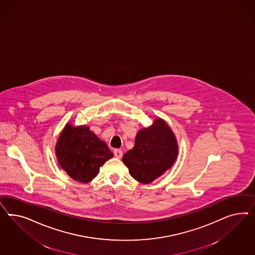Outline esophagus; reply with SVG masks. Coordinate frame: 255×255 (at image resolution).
<instances>
[{
	"label": "esophagus",
	"instance_id": "1",
	"mask_svg": "<svg viewBox=\"0 0 255 255\" xmlns=\"http://www.w3.org/2000/svg\"><path fill=\"white\" fill-rule=\"evenodd\" d=\"M123 155H124V153H123V151L121 149H115L114 150V156L118 158V159H121L123 157Z\"/></svg>",
	"mask_w": 255,
	"mask_h": 255
}]
</instances>
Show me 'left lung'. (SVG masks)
Segmentation results:
<instances>
[{"instance_id":"left-lung-1","label":"left lung","mask_w":255,"mask_h":255,"mask_svg":"<svg viewBox=\"0 0 255 255\" xmlns=\"http://www.w3.org/2000/svg\"><path fill=\"white\" fill-rule=\"evenodd\" d=\"M178 155V145L168 125L157 119L135 136L134 147L124 155L123 162L131 177L141 183H151L169 169Z\"/></svg>"}]
</instances>
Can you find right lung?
Listing matches in <instances>:
<instances>
[{
    "mask_svg": "<svg viewBox=\"0 0 255 255\" xmlns=\"http://www.w3.org/2000/svg\"><path fill=\"white\" fill-rule=\"evenodd\" d=\"M56 154L62 169L79 182H89L113 153L89 127H72L67 124L58 139Z\"/></svg>",
    "mask_w": 255,
    "mask_h": 255,
    "instance_id": "right-lung-1",
    "label": "right lung"
}]
</instances>
